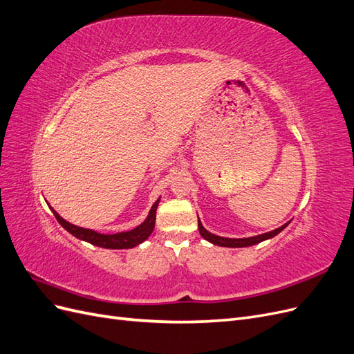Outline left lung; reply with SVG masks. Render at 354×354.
<instances>
[{
  "label": "left lung",
  "mask_w": 354,
  "mask_h": 354,
  "mask_svg": "<svg viewBox=\"0 0 354 354\" xmlns=\"http://www.w3.org/2000/svg\"><path fill=\"white\" fill-rule=\"evenodd\" d=\"M289 223L283 224L282 227L276 229V230H272V232H267V233H263V234H259V236H252V238H245V239H230V238H221V236H217V234H212L209 233L208 230L203 229V226L201 224V221L198 220V227H199V233L203 239H207L208 242L214 243V245H218V246H227V248H243V246H251V245H255V243H260L266 239H270L273 236H276L277 233H281Z\"/></svg>",
  "instance_id": "left-lung-1"
}]
</instances>
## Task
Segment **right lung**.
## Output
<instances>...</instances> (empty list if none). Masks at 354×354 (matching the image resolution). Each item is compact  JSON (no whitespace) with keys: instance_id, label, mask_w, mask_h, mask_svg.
I'll return each instance as SVG.
<instances>
[{"instance_id":"1","label":"right lung","mask_w":354,"mask_h":354,"mask_svg":"<svg viewBox=\"0 0 354 354\" xmlns=\"http://www.w3.org/2000/svg\"><path fill=\"white\" fill-rule=\"evenodd\" d=\"M158 203H159V199L153 203L147 218L140 224V226H137L133 230L115 233V234H103V233H97V232L90 230V229L73 226V224L68 223L66 220H63L55 209L51 208V211H53V214H55L56 220L60 223V226L63 229H66L71 234H73L75 238H78L81 241H85V242H88L95 246H102V248L127 250V248H133V246H136L138 243H142L143 241H146L149 236H151V233L153 232V227H155Z\"/></svg>"}]
</instances>
